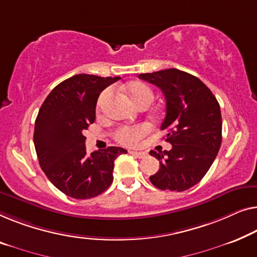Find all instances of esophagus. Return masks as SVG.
Returning <instances> with one entry per match:
<instances>
[{"instance_id":"esophagus-1","label":"esophagus","mask_w":257,"mask_h":257,"mask_svg":"<svg viewBox=\"0 0 257 257\" xmlns=\"http://www.w3.org/2000/svg\"><path fill=\"white\" fill-rule=\"evenodd\" d=\"M130 154H132L133 156H136V158H138V159H144L145 156L147 155L145 152H135V151H130Z\"/></svg>"}]
</instances>
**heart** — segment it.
I'll list each match as a JSON object with an SVG mask.
<instances>
[{
  "label": "heart",
  "mask_w": 257,
  "mask_h": 257,
  "mask_svg": "<svg viewBox=\"0 0 257 257\" xmlns=\"http://www.w3.org/2000/svg\"><path fill=\"white\" fill-rule=\"evenodd\" d=\"M126 94L131 98V101L136 104L137 106H148L153 102L154 92L152 90L150 85L144 82L135 81V82L128 83L124 88ZM111 89L104 90L98 98L97 107L101 109L103 103L106 101L111 96ZM151 126L148 124H138V125H126L120 126L114 132V138L120 144L126 145V146H137L139 141L150 132Z\"/></svg>",
  "instance_id": "b5f03b06"
}]
</instances>
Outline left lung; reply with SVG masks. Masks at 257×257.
Returning <instances> with one entry per match:
<instances>
[{
  "mask_svg": "<svg viewBox=\"0 0 257 257\" xmlns=\"http://www.w3.org/2000/svg\"><path fill=\"white\" fill-rule=\"evenodd\" d=\"M139 79L161 89L166 117L161 130L172 144L163 154L151 151L160 161L152 184L161 190L184 191L198 183L213 163L221 145V112L217 98L198 77L170 68L140 74Z\"/></svg>",
  "mask_w": 257,
  "mask_h": 257,
  "instance_id": "8db88e82",
  "label": "left lung"
}]
</instances>
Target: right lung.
Here are the masks:
<instances>
[{
    "label": "right lung",
    "instance_id": "1",
    "mask_svg": "<svg viewBox=\"0 0 257 257\" xmlns=\"http://www.w3.org/2000/svg\"><path fill=\"white\" fill-rule=\"evenodd\" d=\"M77 74L59 83L40 106L33 141L40 168L55 188L76 199L101 195L113 181L121 147L85 151L83 131L95 121L96 103L101 92L119 80Z\"/></svg>",
    "mask_w": 257,
    "mask_h": 257
}]
</instances>
